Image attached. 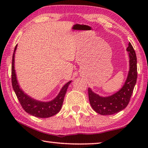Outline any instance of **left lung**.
<instances>
[{
  "label": "left lung",
  "mask_w": 148,
  "mask_h": 148,
  "mask_svg": "<svg viewBox=\"0 0 148 148\" xmlns=\"http://www.w3.org/2000/svg\"><path fill=\"white\" fill-rule=\"evenodd\" d=\"M129 57V71L123 85L111 95L103 97L88 88L90 105L96 112L101 115H112L123 110L129 103L137 77V57L131 43L127 48Z\"/></svg>",
  "instance_id": "left-lung-1"
}]
</instances>
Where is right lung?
<instances>
[{"instance_id": "1", "label": "right lung", "mask_w": 148, "mask_h": 148, "mask_svg": "<svg viewBox=\"0 0 148 148\" xmlns=\"http://www.w3.org/2000/svg\"><path fill=\"white\" fill-rule=\"evenodd\" d=\"M18 45L16 46L12 60V85L22 108L27 113L37 118H49L60 111L68 87L72 82L69 81L62 86L55 98L49 101H40L32 98L20 88L17 79L14 67L15 52Z\"/></svg>"}]
</instances>
